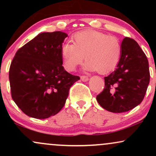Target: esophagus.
Segmentation results:
<instances>
[{
  "label": "esophagus",
  "mask_w": 156,
  "mask_h": 156,
  "mask_svg": "<svg viewBox=\"0 0 156 156\" xmlns=\"http://www.w3.org/2000/svg\"><path fill=\"white\" fill-rule=\"evenodd\" d=\"M80 79H81L82 81L86 82V81H88L89 78L87 76H80Z\"/></svg>",
  "instance_id": "obj_1"
}]
</instances>
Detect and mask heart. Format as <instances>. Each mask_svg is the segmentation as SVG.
<instances>
[{
  "label": "heart",
  "instance_id": "obj_1",
  "mask_svg": "<svg viewBox=\"0 0 156 156\" xmlns=\"http://www.w3.org/2000/svg\"><path fill=\"white\" fill-rule=\"evenodd\" d=\"M73 42H65L61 48L64 65L72 72L83 62L87 60L84 68L106 74L113 70L120 59L122 47L119 39L103 32L84 30L73 36Z\"/></svg>",
  "mask_w": 156,
  "mask_h": 156
}]
</instances>
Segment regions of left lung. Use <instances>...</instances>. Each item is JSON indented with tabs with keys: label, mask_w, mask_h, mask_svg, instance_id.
Listing matches in <instances>:
<instances>
[{
	"label": "left lung",
	"mask_w": 156,
	"mask_h": 156,
	"mask_svg": "<svg viewBox=\"0 0 156 156\" xmlns=\"http://www.w3.org/2000/svg\"><path fill=\"white\" fill-rule=\"evenodd\" d=\"M117 68L105 77V88L97 96L105 110L122 113L141 103L150 83L149 63L146 55L133 39L125 37Z\"/></svg>",
	"instance_id": "obj_1"
}]
</instances>
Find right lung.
Segmentation results:
<instances>
[{"label": "right lung", "instance_id": "obj_1", "mask_svg": "<svg viewBox=\"0 0 156 156\" xmlns=\"http://www.w3.org/2000/svg\"><path fill=\"white\" fill-rule=\"evenodd\" d=\"M62 31L43 32L17 51L9 68L12 98L28 117L46 119L63 108L78 76L62 64L61 48L67 37Z\"/></svg>", "mask_w": 156, "mask_h": 156}]
</instances>
